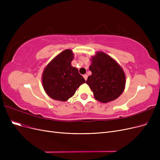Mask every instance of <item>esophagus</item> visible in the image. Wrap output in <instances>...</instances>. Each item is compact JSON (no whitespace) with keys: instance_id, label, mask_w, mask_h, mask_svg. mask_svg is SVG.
I'll return each mask as SVG.
<instances>
[{"instance_id":"1","label":"esophagus","mask_w":160,"mask_h":160,"mask_svg":"<svg viewBox=\"0 0 160 160\" xmlns=\"http://www.w3.org/2000/svg\"><path fill=\"white\" fill-rule=\"evenodd\" d=\"M88 75H86V74H85V75H83V77H84V79H85V81H86L87 79H88Z\"/></svg>"}]
</instances>
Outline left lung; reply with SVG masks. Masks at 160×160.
<instances>
[{"mask_svg":"<svg viewBox=\"0 0 160 160\" xmlns=\"http://www.w3.org/2000/svg\"><path fill=\"white\" fill-rule=\"evenodd\" d=\"M89 70L92 74L86 83L96 100L105 103L122 95L125 87V72L113 58L103 52H97L91 57Z\"/></svg>","mask_w":160,"mask_h":160,"instance_id":"obj_1","label":"left lung"}]
</instances>
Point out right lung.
I'll list each match as a JSON object with an SVG mask.
<instances>
[{"instance_id":"add662e5","label":"right lung","mask_w":160,"mask_h":160,"mask_svg":"<svg viewBox=\"0 0 160 160\" xmlns=\"http://www.w3.org/2000/svg\"><path fill=\"white\" fill-rule=\"evenodd\" d=\"M73 58L72 51L66 49L56 56L45 68L42 83L46 93L51 98L67 101L85 82L78 69L71 65Z\"/></svg>"}]
</instances>
